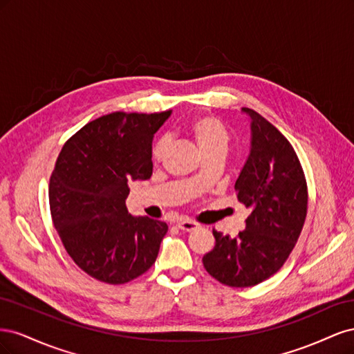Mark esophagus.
I'll return each mask as SVG.
<instances>
[{
	"instance_id": "esophagus-1",
	"label": "esophagus",
	"mask_w": 354,
	"mask_h": 354,
	"mask_svg": "<svg viewBox=\"0 0 354 354\" xmlns=\"http://www.w3.org/2000/svg\"><path fill=\"white\" fill-rule=\"evenodd\" d=\"M177 226H178V229L185 230V232H192V230H196V229L199 227V224L195 223V221L189 220V218L181 217V218L177 220Z\"/></svg>"
}]
</instances>
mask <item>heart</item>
<instances>
[{
    "label": "heart",
    "mask_w": 354,
    "mask_h": 354,
    "mask_svg": "<svg viewBox=\"0 0 354 354\" xmlns=\"http://www.w3.org/2000/svg\"><path fill=\"white\" fill-rule=\"evenodd\" d=\"M187 133L194 137L202 155L209 152H226L229 146V133L224 124L212 115H201L187 122ZM167 147L165 138H160L155 145L152 156L155 160H159L164 155ZM195 181H199L196 177Z\"/></svg>",
    "instance_id": "obj_1"
}]
</instances>
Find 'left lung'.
I'll list each match as a JSON object with an SVG mask.
<instances>
[{"label": "left lung", "mask_w": 354, "mask_h": 354, "mask_svg": "<svg viewBox=\"0 0 354 354\" xmlns=\"http://www.w3.org/2000/svg\"><path fill=\"white\" fill-rule=\"evenodd\" d=\"M251 152L234 183L250 209L236 238L212 230L216 245L203 255L205 270L232 288L259 285L281 269L307 216V183L294 147L274 125L252 109Z\"/></svg>", "instance_id": "obj_1"}]
</instances>
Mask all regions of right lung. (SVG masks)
Here are the masks:
<instances>
[{
    "label": "right lung",
    "mask_w": 354,
    "mask_h": 354,
    "mask_svg": "<svg viewBox=\"0 0 354 354\" xmlns=\"http://www.w3.org/2000/svg\"><path fill=\"white\" fill-rule=\"evenodd\" d=\"M171 111L113 112L84 125L63 145L50 177L51 218L81 270L111 285L155 263L167 223L128 214V181L152 176V140Z\"/></svg>",
    "instance_id": "1"
}]
</instances>
